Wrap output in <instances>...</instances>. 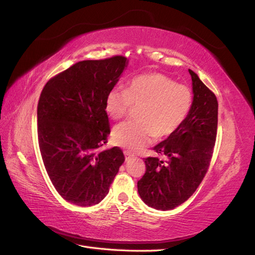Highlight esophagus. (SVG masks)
I'll return each mask as SVG.
<instances>
[{
    "instance_id": "1",
    "label": "esophagus",
    "mask_w": 255,
    "mask_h": 255,
    "mask_svg": "<svg viewBox=\"0 0 255 255\" xmlns=\"http://www.w3.org/2000/svg\"><path fill=\"white\" fill-rule=\"evenodd\" d=\"M124 156H126V159H127V160L131 159V158L133 157V155H132V154H129L128 151H124Z\"/></svg>"
}]
</instances>
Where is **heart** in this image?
Wrapping results in <instances>:
<instances>
[{"mask_svg":"<svg viewBox=\"0 0 255 255\" xmlns=\"http://www.w3.org/2000/svg\"><path fill=\"white\" fill-rule=\"evenodd\" d=\"M192 105L191 89L161 73L134 77L126 89L113 87L105 99V110L112 120L127 117L132 107L138 108L137 121L121 123L113 128V143L128 150H138L155 137H170L182 127Z\"/></svg>","mask_w":255,"mask_h":255,"instance_id":"b5f03b06","label":"heart"}]
</instances>
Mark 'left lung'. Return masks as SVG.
I'll return each instance as SVG.
<instances>
[{"mask_svg": "<svg viewBox=\"0 0 255 255\" xmlns=\"http://www.w3.org/2000/svg\"><path fill=\"white\" fill-rule=\"evenodd\" d=\"M189 73L194 94L189 116L177 132L152 148L156 157L145 158L146 171L137 182L142 200L159 211L177 207L194 193L205 177L214 152L217 98L193 71Z\"/></svg>", "mask_w": 255, "mask_h": 255, "instance_id": "1", "label": "left lung"}]
</instances>
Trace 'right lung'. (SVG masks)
Instances as JSON below:
<instances>
[{"label":"right lung","mask_w":255,"mask_h":255,"mask_svg":"<svg viewBox=\"0 0 255 255\" xmlns=\"http://www.w3.org/2000/svg\"><path fill=\"white\" fill-rule=\"evenodd\" d=\"M115 55L72 65L47 82L37 107L39 149L59 194L78 206L104 200L124 161L120 147L100 150L110 126L106 95L127 66Z\"/></svg>","instance_id":"add662e5"}]
</instances>
